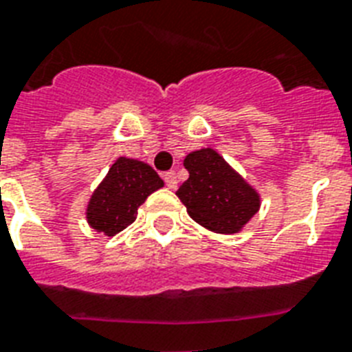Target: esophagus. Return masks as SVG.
I'll use <instances>...</instances> for the list:
<instances>
[{"instance_id": "esophagus-1", "label": "esophagus", "mask_w": 352, "mask_h": 352, "mask_svg": "<svg viewBox=\"0 0 352 352\" xmlns=\"http://www.w3.org/2000/svg\"><path fill=\"white\" fill-rule=\"evenodd\" d=\"M163 179H165V184H167L168 189H176L178 187V176L174 170H167V173L163 174Z\"/></svg>"}]
</instances>
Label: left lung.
Instances as JSON below:
<instances>
[{
  "mask_svg": "<svg viewBox=\"0 0 352 352\" xmlns=\"http://www.w3.org/2000/svg\"><path fill=\"white\" fill-rule=\"evenodd\" d=\"M184 167L189 170V178L176 195L190 219L206 230L233 235L258 211L257 190L213 148L187 154Z\"/></svg>",
  "mask_w": 352,
  "mask_h": 352,
  "instance_id": "1",
  "label": "left lung"
}]
</instances>
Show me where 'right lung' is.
Listing matches in <instances>:
<instances>
[{
    "label": "right lung",
    "mask_w": 352,
    "mask_h": 352,
    "mask_svg": "<svg viewBox=\"0 0 352 352\" xmlns=\"http://www.w3.org/2000/svg\"><path fill=\"white\" fill-rule=\"evenodd\" d=\"M162 187L163 179L151 165L119 157L89 198L88 224L108 236L117 235L135 220L139 206Z\"/></svg>",
    "instance_id": "obj_1"
}]
</instances>
